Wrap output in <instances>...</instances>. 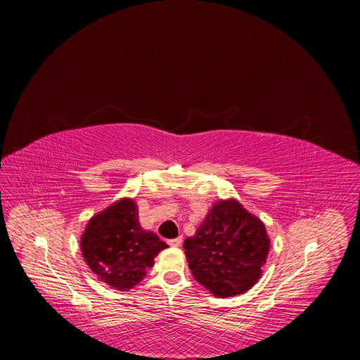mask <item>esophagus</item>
Masks as SVG:
<instances>
[{
    "label": "esophagus",
    "mask_w": 360,
    "mask_h": 360,
    "mask_svg": "<svg viewBox=\"0 0 360 360\" xmlns=\"http://www.w3.org/2000/svg\"><path fill=\"white\" fill-rule=\"evenodd\" d=\"M181 243H183V237L171 238V240H168V245H169V246H180Z\"/></svg>",
    "instance_id": "1"
}]
</instances>
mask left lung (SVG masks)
<instances>
[{
  "mask_svg": "<svg viewBox=\"0 0 360 360\" xmlns=\"http://www.w3.org/2000/svg\"><path fill=\"white\" fill-rule=\"evenodd\" d=\"M183 249L195 281L216 297H233L257 284L270 240L264 224L231 198L212 207Z\"/></svg>",
  "mask_w": 360,
  "mask_h": 360,
  "instance_id": "1",
  "label": "left lung"
}]
</instances>
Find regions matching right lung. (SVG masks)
Wrapping results in <instances>:
<instances>
[{
	"instance_id": "obj_1",
	"label": "right lung",
	"mask_w": 360,
	"mask_h": 360,
	"mask_svg": "<svg viewBox=\"0 0 360 360\" xmlns=\"http://www.w3.org/2000/svg\"><path fill=\"white\" fill-rule=\"evenodd\" d=\"M168 248L151 231L141 228L136 202L118 200L94 214L81 237L86 266L110 287L127 291L144 279L155 257Z\"/></svg>"
}]
</instances>
